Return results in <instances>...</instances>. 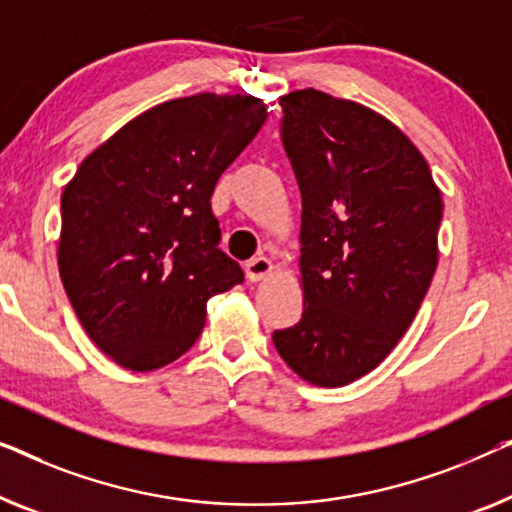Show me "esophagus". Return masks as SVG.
I'll use <instances>...</instances> for the list:
<instances>
[{
	"label": "esophagus",
	"instance_id": "34e87169",
	"mask_svg": "<svg viewBox=\"0 0 512 512\" xmlns=\"http://www.w3.org/2000/svg\"><path fill=\"white\" fill-rule=\"evenodd\" d=\"M244 270H247V279L256 284V281L265 279L272 272V263L265 256H256V258H251V261H247Z\"/></svg>",
	"mask_w": 512,
	"mask_h": 512
}]
</instances>
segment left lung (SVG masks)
I'll list each match as a JSON object with an SVG mask.
<instances>
[{"label":"left lung","mask_w":512,"mask_h":512,"mask_svg":"<svg viewBox=\"0 0 512 512\" xmlns=\"http://www.w3.org/2000/svg\"><path fill=\"white\" fill-rule=\"evenodd\" d=\"M302 196V318L274 330L288 367L339 388L379 367L439 261L443 201L418 147L379 113L318 90L281 96Z\"/></svg>","instance_id":"left-lung-1"}]
</instances>
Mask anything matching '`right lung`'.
Instances as JSON below:
<instances>
[{
    "label": "right lung",
    "mask_w": 512,
    "mask_h": 512,
    "mask_svg": "<svg viewBox=\"0 0 512 512\" xmlns=\"http://www.w3.org/2000/svg\"><path fill=\"white\" fill-rule=\"evenodd\" d=\"M268 110L249 94L161 103L108 138L64 187L59 277L92 342L152 372L201 335L207 300L244 281L219 249L212 191Z\"/></svg>",
    "instance_id": "1"
}]
</instances>
